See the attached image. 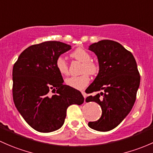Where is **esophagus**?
<instances>
[{
    "label": "esophagus",
    "instance_id": "34e87169",
    "mask_svg": "<svg viewBox=\"0 0 153 153\" xmlns=\"http://www.w3.org/2000/svg\"><path fill=\"white\" fill-rule=\"evenodd\" d=\"M82 94L83 97H84V98H85V99L86 97H87V94H85V91H82Z\"/></svg>",
    "mask_w": 153,
    "mask_h": 153
}]
</instances>
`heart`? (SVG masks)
<instances>
[{"label":"heart","mask_w":153,"mask_h":153,"mask_svg":"<svg viewBox=\"0 0 153 153\" xmlns=\"http://www.w3.org/2000/svg\"><path fill=\"white\" fill-rule=\"evenodd\" d=\"M71 56L76 60L82 62V72L83 74L78 76H70L65 79V84L69 87L75 89H84L90 82V74H97L100 70L98 64L91 61V55L86 50L82 48H76L71 53ZM56 68L59 74L62 75H67L68 73V66L67 62L62 56H59L56 60ZM85 72H88L85 73Z\"/></svg>","instance_id":"obj_1"}]
</instances>
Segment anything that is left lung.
<instances>
[{
    "instance_id": "left-lung-1",
    "label": "left lung",
    "mask_w": 153,
    "mask_h": 153,
    "mask_svg": "<svg viewBox=\"0 0 153 153\" xmlns=\"http://www.w3.org/2000/svg\"><path fill=\"white\" fill-rule=\"evenodd\" d=\"M88 49L97 56L100 71L85 91L87 94L95 93V96H89L85 101L97 102L102 111L100 119L88 122V126L97 131H110L133 108L140 85L139 72L133 55L119 42L100 40Z\"/></svg>"
}]
</instances>
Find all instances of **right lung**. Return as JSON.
<instances>
[{
  "mask_svg": "<svg viewBox=\"0 0 153 153\" xmlns=\"http://www.w3.org/2000/svg\"><path fill=\"white\" fill-rule=\"evenodd\" d=\"M71 48L59 41L29 46L19 56L12 70V94L15 107L35 130L50 133L60 128L67 108L84 102L78 90L64 85L56 60ZM52 90L54 94L51 95Z\"/></svg>",
  "mask_w": 153,
  "mask_h": 153,
  "instance_id": "1",
  "label": "right lung"
}]
</instances>
